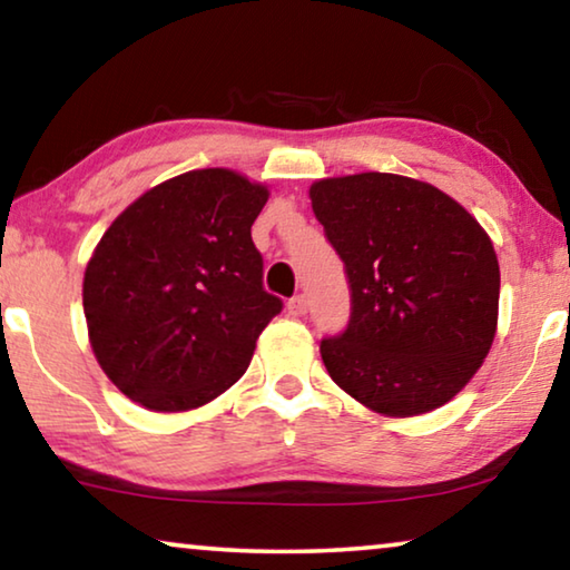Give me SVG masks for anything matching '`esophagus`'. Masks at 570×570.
Wrapping results in <instances>:
<instances>
[{
  "label": "esophagus",
  "mask_w": 570,
  "mask_h": 570,
  "mask_svg": "<svg viewBox=\"0 0 570 570\" xmlns=\"http://www.w3.org/2000/svg\"><path fill=\"white\" fill-rule=\"evenodd\" d=\"M286 309H288V314H292V317H304V314H307V309H309L307 296H304V294L292 296V299H288V304H286Z\"/></svg>",
  "instance_id": "34e87169"
}]
</instances>
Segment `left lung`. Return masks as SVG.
Instances as JSON below:
<instances>
[{
    "instance_id": "left-lung-1",
    "label": "left lung",
    "mask_w": 570,
    "mask_h": 570,
    "mask_svg": "<svg viewBox=\"0 0 570 570\" xmlns=\"http://www.w3.org/2000/svg\"><path fill=\"white\" fill-rule=\"evenodd\" d=\"M309 199L351 288L347 327L320 343L330 376L389 417L450 402L494 343L489 235L448 194L396 174L322 178Z\"/></svg>"
}]
</instances>
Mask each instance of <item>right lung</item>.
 I'll list each match as a JSON object with an SVG mask.
<instances>
[{
    "instance_id": "1",
    "label": "right lung",
    "mask_w": 570,
    "mask_h": 570,
    "mask_svg": "<svg viewBox=\"0 0 570 570\" xmlns=\"http://www.w3.org/2000/svg\"><path fill=\"white\" fill-rule=\"evenodd\" d=\"M268 189L227 168L153 186L101 235L83 314L101 371L153 412L227 392L284 302L263 288L250 237Z\"/></svg>"
}]
</instances>
